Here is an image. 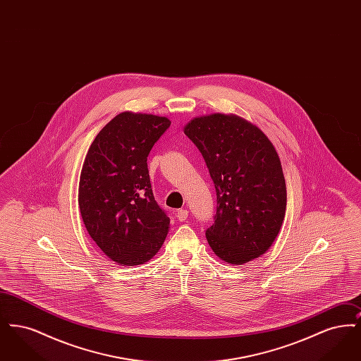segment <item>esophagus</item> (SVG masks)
<instances>
[{
  "label": "esophagus",
  "instance_id": "obj_1",
  "mask_svg": "<svg viewBox=\"0 0 361 361\" xmlns=\"http://www.w3.org/2000/svg\"><path fill=\"white\" fill-rule=\"evenodd\" d=\"M187 218H188V211L187 209H178L177 211V219L180 222H185Z\"/></svg>",
  "mask_w": 361,
  "mask_h": 361
}]
</instances>
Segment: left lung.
I'll list each match as a JSON object with an SVG mask.
<instances>
[{
    "mask_svg": "<svg viewBox=\"0 0 361 361\" xmlns=\"http://www.w3.org/2000/svg\"><path fill=\"white\" fill-rule=\"evenodd\" d=\"M184 133L203 155L216 190V214L206 231L211 249L235 265L259 257L277 237L287 207L274 145L234 115L196 118Z\"/></svg>",
    "mask_w": 361,
    "mask_h": 361,
    "instance_id": "obj_1",
    "label": "left lung"
}]
</instances>
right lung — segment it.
Masks as SVG:
<instances>
[{
	"label": "right lung",
	"instance_id": "right-lung-1",
	"mask_svg": "<svg viewBox=\"0 0 361 361\" xmlns=\"http://www.w3.org/2000/svg\"><path fill=\"white\" fill-rule=\"evenodd\" d=\"M171 127L166 118L123 112L94 137L82 165L78 206L92 240L121 265L155 256L171 218L155 202L147 155Z\"/></svg>",
	"mask_w": 361,
	"mask_h": 361
}]
</instances>
